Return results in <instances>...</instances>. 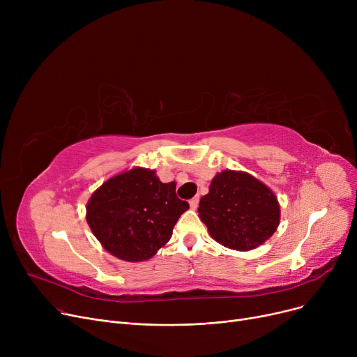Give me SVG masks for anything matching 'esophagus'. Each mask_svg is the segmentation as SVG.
Returning <instances> with one entry per match:
<instances>
[{
    "label": "esophagus",
    "mask_w": 357,
    "mask_h": 357,
    "mask_svg": "<svg viewBox=\"0 0 357 357\" xmlns=\"http://www.w3.org/2000/svg\"><path fill=\"white\" fill-rule=\"evenodd\" d=\"M198 202H199V197H194V198L190 201V207H191V210H197V207H198Z\"/></svg>",
    "instance_id": "34e87169"
}]
</instances>
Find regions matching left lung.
<instances>
[{
	"mask_svg": "<svg viewBox=\"0 0 357 357\" xmlns=\"http://www.w3.org/2000/svg\"><path fill=\"white\" fill-rule=\"evenodd\" d=\"M198 215L220 245L248 252L276 231L280 208L268 185L248 172L227 169L213 178L208 194L199 199Z\"/></svg>",
	"mask_w": 357,
	"mask_h": 357,
	"instance_id": "1",
	"label": "left lung"
}]
</instances>
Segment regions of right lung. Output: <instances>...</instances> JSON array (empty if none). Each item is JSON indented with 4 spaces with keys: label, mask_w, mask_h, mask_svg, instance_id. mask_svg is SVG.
<instances>
[{
    "label": "right lung",
    "mask_w": 357,
    "mask_h": 357,
    "mask_svg": "<svg viewBox=\"0 0 357 357\" xmlns=\"http://www.w3.org/2000/svg\"><path fill=\"white\" fill-rule=\"evenodd\" d=\"M153 169L133 167L107 179L86 204V222L102 248L121 260L153 257L171 240L190 204L176 197Z\"/></svg>",
    "instance_id": "1"
}]
</instances>
